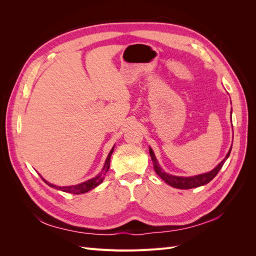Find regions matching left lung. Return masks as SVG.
Instances as JSON below:
<instances>
[{
  "label": "left lung",
  "instance_id": "left-lung-1",
  "mask_svg": "<svg viewBox=\"0 0 256 256\" xmlns=\"http://www.w3.org/2000/svg\"><path fill=\"white\" fill-rule=\"evenodd\" d=\"M230 150H232V147L230 148V150H228V154L226 156V158H224L220 162V164L212 170V171L207 172L205 174L196 175V176L182 177V176H174V175L166 173L164 170L161 168V166H159L158 161L156 159V156H154L152 150L150 147V157H152V164H154V172H156L168 184L171 186V187L177 188V189H192V188H196V187H200V186H204V184H208L210 180H212L214 178L216 177V175L219 173L221 168L224 164V162H226V159L230 157Z\"/></svg>",
  "mask_w": 256,
  "mask_h": 256
}]
</instances>
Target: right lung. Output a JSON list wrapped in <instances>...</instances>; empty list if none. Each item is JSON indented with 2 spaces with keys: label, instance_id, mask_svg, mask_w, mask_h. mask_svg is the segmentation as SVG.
Returning a JSON list of instances; mask_svg holds the SVG:
<instances>
[{
  "label": "right lung",
  "instance_id": "add662e5",
  "mask_svg": "<svg viewBox=\"0 0 256 256\" xmlns=\"http://www.w3.org/2000/svg\"><path fill=\"white\" fill-rule=\"evenodd\" d=\"M113 150H114V146H113V148L111 150V152H109V154H108L106 160V162H104V168H102V172H100L97 176H95L94 178H92V180H86V182H84L79 184H76V186H68V187H67V186H66V187H58V186L52 184L48 182L47 180H44V178L42 177V180H44L46 184H47L48 186H50V187L56 188V189H58V190L64 191V192H68V193H74V194H82V193H85V192H88V191H90V190H92V189L96 188L98 184H100L102 182V180H104L106 173L108 171H109L111 154H112V152H113Z\"/></svg>",
  "mask_w": 256,
  "mask_h": 256
}]
</instances>
